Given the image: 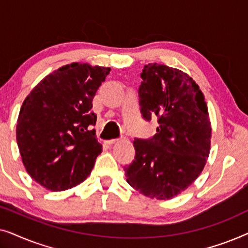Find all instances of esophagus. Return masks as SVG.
Returning <instances> with one entry per match:
<instances>
[{"mask_svg": "<svg viewBox=\"0 0 248 248\" xmlns=\"http://www.w3.org/2000/svg\"><path fill=\"white\" fill-rule=\"evenodd\" d=\"M118 140H120V139H110V140H106V141H105V143H107V144H113V143H115V142H117Z\"/></svg>", "mask_w": 248, "mask_h": 248, "instance_id": "obj_1", "label": "esophagus"}]
</instances>
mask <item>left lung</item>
Returning a JSON list of instances; mask_svg holds the SVG:
<instances>
[{"label":"left lung","mask_w":248,"mask_h":248,"mask_svg":"<svg viewBox=\"0 0 248 248\" xmlns=\"http://www.w3.org/2000/svg\"><path fill=\"white\" fill-rule=\"evenodd\" d=\"M139 88L142 117H158L157 133L134 139L135 158L125 166L126 182L145 196L169 200L204 168L211 144L208 106L200 87L181 70L148 64Z\"/></svg>","instance_id":"obj_1"}]
</instances>
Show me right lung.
Instances as JSON below:
<instances>
[{
	"label": "right lung",
	"mask_w": 248,
	"mask_h": 248,
	"mask_svg": "<svg viewBox=\"0 0 248 248\" xmlns=\"http://www.w3.org/2000/svg\"><path fill=\"white\" fill-rule=\"evenodd\" d=\"M110 67L72 63L44 78L23 101L16 142L26 170L50 191H65L93 170L101 144L93 99Z\"/></svg>",
	"instance_id": "1"
}]
</instances>
